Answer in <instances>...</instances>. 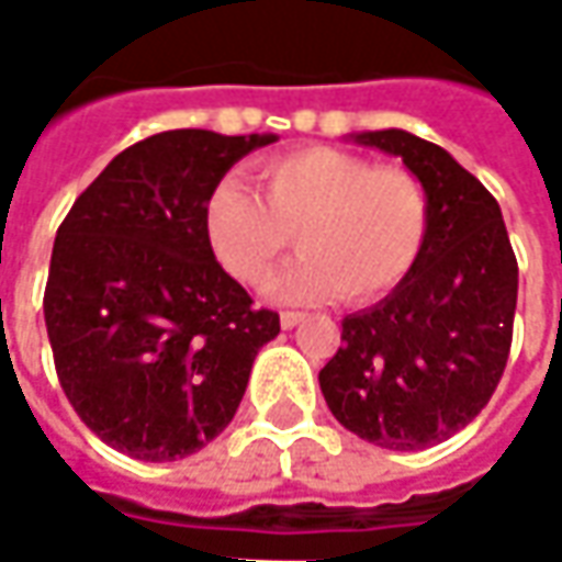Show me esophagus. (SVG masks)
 Returning a JSON list of instances; mask_svg holds the SVG:
<instances>
[{
  "label": "esophagus",
  "instance_id": "1",
  "mask_svg": "<svg viewBox=\"0 0 562 562\" xmlns=\"http://www.w3.org/2000/svg\"><path fill=\"white\" fill-rule=\"evenodd\" d=\"M301 319H304V314H299V311H282L280 326H282V329H295Z\"/></svg>",
  "mask_w": 562,
  "mask_h": 562
}]
</instances>
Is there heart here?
Here are the masks:
<instances>
[{
  "instance_id": "obj_1",
  "label": "heart",
  "mask_w": 562,
  "mask_h": 562,
  "mask_svg": "<svg viewBox=\"0 0 562 562\" xmlns=\"http://www.w3.org/2000/svg\"><path fill=\"white\" fill-rule=\"evenodd\" d=\"M258 195L226 177L207 192V248L229 277L263 285L295 236L301 255L270 295L307 304L373 301L411 277L429 239V199L414 173L311 146L258 167Z\"/></svg>"
}]
</instances>
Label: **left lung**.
Segmentation results:
<instances>
[{
  "label": "left lung",
  "instance_id": "8db88e82",
  "mask_svg": "<svg viewBox=\"0 0 562 562\" xmlns=\"http://www.w3.org/2000/svg\"><path fill=\"white\" fill-rule=\"evenodd\" d=\"M358 146L395 155L429 199V239L373 307L341 319L319 392L348 432L389 451H423L488 404L513 339L519 270L501 207L470 170L407 130H367Z\"/></svg>",
  "mask_w": 562,
  "mask_h": 562
}]
</instances>
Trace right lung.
I'll use <instances>...</instances> for the list:
<instances>
[{"mask_svg":"<svg viewBox=\"0 0 562 562\" xmlns=\"http://www.w3.org/2000/svg\"><path fill=\"white\" fill-rule=\"evenodd\" d=\"M273 133L167 130L124 148L58 226L46 329L74 411L148 463L202 451L239 411L251 363L280 336L207 248L202 207Z\"/></svg>","mask_w":562,"mask_h":562,"instance_id":"add662e5","label":"right lung"}]
</instances>
